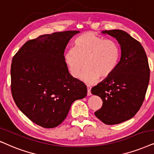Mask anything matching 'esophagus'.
Returning a JSON list of instances; mask_svg holds the SVG:
<instances>
[{
    "mask_svg": "<svg viewBox=\"0 0 154 154\" xmlns=\"http://www.w3.org/2000/svg\"><path fill=\"white\" fill-rule=\"evenodd\" d=\"M87 95H88V96H90V95L91 94V87L89 86V85H87Z\"/></svg>",
    "mask_w": 154,
    "mask_h": 154,
    "instance_id": "1",
    "label": "esophagus"
}]
</instances>
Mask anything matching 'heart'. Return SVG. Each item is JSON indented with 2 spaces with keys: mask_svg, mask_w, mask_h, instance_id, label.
<instances>
[{
  "mask_svg": "<svg viewBox=\"0 0 154 154\" xmlns=\"http://www.w3.org/2000/svg\"><path fill=\"white\" fill-rule=\"evenodd\" d=\"M121 50L119 44L112 39H104L91 32L79 35L75 40L74 49L65 52L64 60L69 73L75 78H81L91 84L99 77L105 79L114 72L119 62Z\"/></svg>",
  "mask_w": 154,
  "mask_h": 154,
  "instance_id": "heart-1",
  "label": "heart"
}]
</instances>
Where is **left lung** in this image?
Instances as JSON below:
<instances>
[{"label": "left lung", "mask_w": 154, "mask_h": 154, "mask_svg": "<svg viewBox=\"0 0 154 154\" xmlns=\"http://www.w3.org/2000/svg\"><path fill=\"white\" fill-rule=\"evenodd\" d=\"M114 37L121 47V59L109 77L91 88L92 94L102 99V108L95 116L108 125L134 117L141 108L149 83L147 56L141 43L122 30L102 31Z\"/></svg>", "instance_id": "obj_1"}]
</instances>
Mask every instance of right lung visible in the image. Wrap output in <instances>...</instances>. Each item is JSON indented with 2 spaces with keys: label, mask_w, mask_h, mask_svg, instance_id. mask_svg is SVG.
<instances>
[{
  "label": "right lung",
  "mask_w": 154,
  "mask_h": 154,
  "mask_svg": "<svg viewBox=\"0 0 154 154\" xmlns=\"http://www.w3.org/2000/svg\"><path fill=\"white\" fill-rule=\"evenodd\" d=\"M79 32H54L28 40L12 60L14 102L29 119L42 127L60 125L72 104L87 95V86L69 74L64 60L66 46Z\"/></svg>",
  "instance_id": "right-lung-1"
}]
</instances>
